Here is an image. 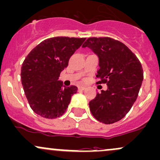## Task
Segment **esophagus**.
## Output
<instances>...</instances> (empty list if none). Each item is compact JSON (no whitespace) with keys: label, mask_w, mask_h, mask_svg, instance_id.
<instances>
[{"label":"esophagus","mask_w":160,"mask_h":160,"mask_svg":"<svg viewBox=\"0 0 160 160\" xmlns=\"http://www.w3.org/2000/svg\"><path fill=\"white\" fill-rule=\"evenodd\" d=\"M86 89L85 87H83V86H80V87H78V90H84Z\"/></svg>","instance_id":"obj_1"}]
</instances>
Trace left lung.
Returning a JSON list of instances; mask_svg holds the SVG:
<instances>
[{"instance_id": "left-lung-1", "label": "left lung", "mask_w": 160, "mask_h": 160, "mask_svg": "<svg viewBox=\"0 0 160 160\" xmlns=\"http://www.w3.org/2000/svg\"><path fill=\"white\" fill-rule=\"evenodd\" d=\"M89 48L99 58L97 83H107L89 102L93 116L100 122L111 124L123 118L137 100L143 80L139 59L119 40L110 38H90L82 48Z\"/></svg>"}]
</instances>
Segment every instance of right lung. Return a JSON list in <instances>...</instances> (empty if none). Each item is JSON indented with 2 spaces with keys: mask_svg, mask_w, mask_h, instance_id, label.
Listing matches in <instances>:
<instances>
[{
  "mask_svg": "<svg viewBox=\"0 0 160 160\" xmlns=\"http://www.w3.org/2000/svg\"><path fill=\"white\" fill-rule=\"evenodd\" d=\"M86 38L56 37L40 43L29 53L21 67V83L30 107L40 117L54 119L63 115L76 86L65 87L58 80L69 59Z\"/></svg>",
  "mask_w": 160,
  "mask_h": 160,
  "instance_id": "right-lung-1",
  "label": "right lung"
}]
</instances>
